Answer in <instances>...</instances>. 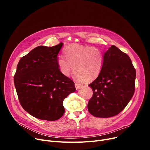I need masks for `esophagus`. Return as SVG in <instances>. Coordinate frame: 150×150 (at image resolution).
<instances>
[{"label":"esophagus","instance_id":"34e87169","mask_svg":"<svg viewBox=\"0 0 150 150\" xmlns=\"http://www.w3.org/2000/svg\"><path fill=\"white\" fill-rule=\"evenodd\" d=\"M75 88L76 89H79L80 88H81L83 87V85L80 84H78V83H75Z\"/></svg>","mask_w":150,"mask_h":150}]
</instances>
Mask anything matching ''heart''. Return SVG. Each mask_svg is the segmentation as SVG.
I'll use <instances>...</instances> for the list:
<instances>
[{"instance_id":"b5f03b06","label":"heart","mask_w":150,"mask_h":150,"mask_svg":"<svg viewBox=\"0 0 150 150\" xmlns=\"http://www.w3.org/2000/svg\"><path fill=\"white\" fill-rule=\"evenodd\" d=\"M63 54L64 58L58 57L57 65L60 72L65 76H69L73 66L76 80L91 82L100 75L103 69L104 54L97 47L73 44L65 47Z\"/></svg>"}]
</instances>
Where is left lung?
I'll use <instances>...</instances> for the list:
<instances>
[{"mask_svg":"<svg viewBox=\"0 0 150 150\" xmlns=\"http://www.w3.org/2000/svg\"><path fill=\"white\" fill-rule=\"evenodd\" d=\"M100 75L89 86L93 96L88 104L93 116L108 118L122 112L135 91L136 69L128 55L114 45L104 53Z\"/></svg>","mask_w":150,"mask_h":150,"instance_id":"left-lung-1","label":"left lung"}]
</instances>
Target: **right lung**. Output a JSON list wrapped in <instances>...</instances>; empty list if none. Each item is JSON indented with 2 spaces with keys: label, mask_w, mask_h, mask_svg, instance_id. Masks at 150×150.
Wrapping results in <instances>:
<instances>
[{
  "label": "right lung",
  "mask_w": 150,
  "mask_h": 150,
  "mask_svg": "<svg viewBox=\"0 0 150 150\" xmlns=\"http://www.w3.org/2000/svg\"><path fill=\"white\" fill-rule=\"evenodd\" d=\"M62 45L38 46L22 57L17 66L14 82L20 103L39 119H60L65 111L63 100L76 91L74 82L63 75L57 65Z\"/></svg>",
  "instance_id": "add662e5"
}]
</instances>
